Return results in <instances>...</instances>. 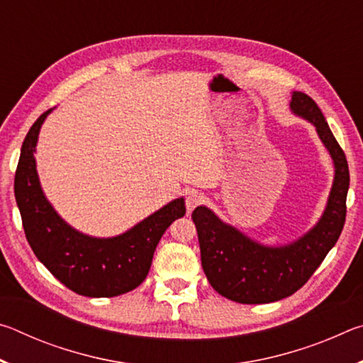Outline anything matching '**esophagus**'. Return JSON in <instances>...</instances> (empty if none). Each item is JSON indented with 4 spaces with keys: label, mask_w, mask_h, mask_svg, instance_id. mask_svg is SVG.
<instances>
[{
    "label": "esophagus",
    "mask_w": 363,
    "mask_h": 363,
    "mask_svg": "<svg viewBox=\"0 0 363 363\" xmlns=\"http://www.w3.org/2000/svg\"><path fill=\"white\" fill-rule=\"evenodd\" d=\"M203 195L199 192H192L189 194V196L186 199V206H187V213H192L196 206L203 203Z\"/></svg>",
    "instance_id": "34e87169"
}]
</instances>
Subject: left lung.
<instances>
[{"label":"left lung","instance_id":"obj_1","mask_svg":"<svg viewBox=\"0 0 363 363\" xmlns=\"http://www.w3.org/2000/svg\"><path fill=\"white\" fill-rule=\"evenodd\" d=\"M290 107L317 128L335 162V182L327 210L314 229L286 247H262L224 224L206 206H196L192 213L206 279L219 294L235 303L266 304L296 293L335 247L346 223V155L312 97L296 91Z\"/></svg>","mask_w":363,"mask_h":363}]
</instances>
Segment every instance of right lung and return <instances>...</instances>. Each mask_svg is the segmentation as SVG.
Here are the masks:
<instances>
[{"mask_svg": "<svg viewBox=\"0 0 363 363\" xmlns=\"http://www.w3.org/2000/svg\"><path fill=\"white\" fill-rule=\"evenodd\" d=\"M49 112L46 110L27 133L14 177L16 201L30 247L49 272L77 294L112 298L131 291L149 274L164 230L186 214L184 199L173 200L113 238H94L72 229L49 205L36 174L33 152Z\"/></svg>", "mask_w": 363, "mask_h": 363, "instance_id": "right-lung-1", "label": "right lung"}]
</instances>
